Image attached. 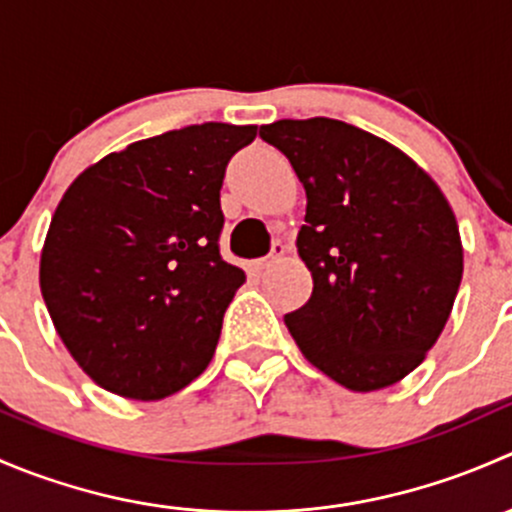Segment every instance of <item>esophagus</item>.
Returning a JSON list of instances; mask_svg holds the SVG:
<instances>
[{"label": "esophagus", "instance_id": "esophagus-1", "mask_svg": "<svg viewBox=\"0 0 512 512\" xmlns=\"http://www.w3.org/2000/svg\"><path fill=\"white\" fill-rule=\"evenodd\" d=\"M282 255H285V245H282V242H275V245H272L270 255L262 257V260H257V270H265V267H270L272 262L280 260Z\"/></svg>", "mask_w": 512, "mask_h": 512}]
</instances>
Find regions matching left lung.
<instances>
[{
	"label": "left lung",
	"instance_id": "1",
	"mask_svg": "<svg viewBox=\"0 0 512 512\" xmlns=\"http://www.w3.org/2000/svg\"><path fill=\"white\" fill-rule=\"evenodd\" d=\"M307 193L297 252L314 280L285 314L302 354L337 384L376 391L423 361L463 277L456 215L438 185L391 143L334 118L275 121Z\"/></svg>",
	"mask_w": 512,
	"mask_h": 512
}]
</instances>
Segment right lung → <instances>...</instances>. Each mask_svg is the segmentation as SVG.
Here are the masks:
<instances>
[{"instance_id": "1", "label": "right lung", "mask_w": 512, "mask_h": 512, "mask_svg": "<svg viewBox=\"0 0 512 512\" xmlns=\"http://www.w3.org/2000/svg\"><path fill=\"white\" fill-rule=\"evenodd\" d=\"M257 126L200 123L111 153L71 183L41 252L61 342L106 391L156 401L218 347L245 272L220 255L225 168Z\"/></svg>"}]
</instances>
